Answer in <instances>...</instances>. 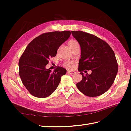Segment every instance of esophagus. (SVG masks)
<instances>
[{
	"label": "esophagus",
	"mask_w": 131,
	"mask_h": 131,
	"mask_svg": "<svg viewBox=\"0 0 131 131\" xmlns=\"http://www.w3.org/2000/svg\"><path fill=\"white\" fill-rule=\"evenodd\" d=\"M67 73L68 74H75L76 73V72H74V71H70V70H67Z\"/></svg>",
	"instance_id": "34e87169"
}]
</instances>
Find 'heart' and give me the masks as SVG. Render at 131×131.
Segmentation results:
<instances>
[{
    "label": "heart",
    "instance_id": "heart-1",
    "mask_svg": "<svg viewBox=\"0 0 131 131\" xmlns=\"http://www.w3.org/2000/svg\"><path fill=\"white\" fill-rule=\"evenodd\" d=\"M68 45L70 47V49H72L74 46L79 44V42L77 41V40H75V39H71V40H70L68 41ZM73 64H74V63L72 61H67L64 63L63 66L68 69H71L72 68Z\"/></svg>",
    "mask_w": 131,
    "mask_h": 131
}]
</instances>
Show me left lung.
Masks as SVG:
<instances>
[{
    "instance_id": "1",
    "label": "left lung",
    "mask_w": 131,
    "mask_h": 131,
    "mask_svg": "<svg viewBox=\"0 0 131 131\" xmlns=\"http://www.w3.org/2000/svg\"><path fill=\"white\" fill-rule=\"evenodd\" d=\"M81 47L79 72L91 70V74L80 73L79 91L89 97H97L112 86L117 73L118 64L114 52L108 43L95 35L82 31H72Z\"/></svg>"
}]
</instances>
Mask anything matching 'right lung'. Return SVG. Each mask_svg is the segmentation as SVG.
I'll return each instance as SVG.
<instances>
[{"label": "right lung", "instance_id": "add662e5", "mask_svg": "<svg viewBox=\"0 0 131 131\" xmlns=\"http://www.w3.org/2000/svg\"><path fill=\"white\" fill-rule=\"evenodd\" d=\"M71 34L70 31H51L43 33L34 39L19 58V75L23 85L33 96L49 97L56 90L62 75L67 70L57 66L53 72L46 69L50 58Z\"/></svg>", "mask_w": 131, "mask_h": 131}]
</instances>
